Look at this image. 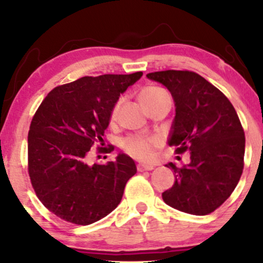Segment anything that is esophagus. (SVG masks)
Here are the masks:
<instances>
[{"label":"esophagus","instance_id":"esophagus-1","mask_svg":"<svg viewBox=\"0 0 263 263\" xmlns=\"http://www.w3.org/2000/svg\"><path fill=\"white\" fill-rule=\"evenodd\" d=\"M153 165L151 164H143V163H140V164H137V170L138 172H144V171H152L153 170Z\"/></svg>","mask_w":263,"mask_h":263}]
</instances>
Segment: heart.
Instances as JSON below:
<instances>
[{
    "label": "heart",
    "instance_id": "1",
    "mask_svg": "<svg viewBox=\"0 0 263 263\" xmlns=\"http://www.w3.org/2000/svg\"><path fill=\"white\" fill-rule=\"evenodd\" d=\"M167 91L163 90L162 87L158 86H147L141 90L140 92V101L142 106L146 107L151 102H153L159 96ZM120 102H116L115 106L112 107L110 114V119L114 120L117 115V110H119ZM161 146V138L156 137V136H144V135H137L131 136V137L126 138L123 141V149L128 153V155L136 157V158L143 159V161H148L152 159L156 156L157 149Z\"/></svg>",
    "mask_w": 263,
    "mask_h": 263
}]
</instances>
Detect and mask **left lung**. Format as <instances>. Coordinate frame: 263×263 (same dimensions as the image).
I'll return each mask as SVG.
<instances>
[{
    "mask_svg": "<svg viewBox=\"0 0 263 263\" xmlns=\"http://www.w3.org/2000/svg\"><path fill=\"white\" fill-rule=\"evenodd\" d=\"M170 90L176 102L170 146L190 152V163L176 167V182L162 193L170 206L193 215L216 210L236 188L243 171L245 132L228 98L203 77L189 70L147 74Z\"/></svg>",
    "mask_w": 263,
    "mask_h": 263,
    "instance_id": "8db88e82",
    "label": "left lung"
}]
</instances>
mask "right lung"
<instances>
[{
  "instance_id": "add662e5",
  "label": "right lung",
  "mask_w": 263,
  "mask_h": 263,
  "mask_svg": "<svg viewBox=\"0 0 263 263\" xmlns=\"http://www.w3.org/2000/svg\"><path fill=\"white\" fill-rule=\"evenodd\" d=\"M105 74L83 77L48 93L28 132V174L42 204L60 219L89 225L108 215L135 176L131 157L119 155L106 164L89 163L93 147L104 146L105 129L120 93L142 77Z\"/></svg>"
}]
</instances>
